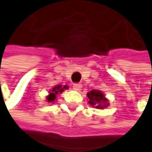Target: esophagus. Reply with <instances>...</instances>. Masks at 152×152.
I'll list each match as a JSON object with an SVG mask.
<instances>
[{
  "instance_id": "34e87169",
  "label": "esophagus",
  "mask_w": 152,
  "mask_h": 152,
  "mask_svg": "<svg viewBox=\"0 0 152 152\" xmlns=\"http://www.w3.org/2000/svg\"><path fill=\"white\" fill-rule=\"evenodd\" d=\"M82 88V85L81 84H74L73 85V89L75 91H79Z\"/></svg>"
}]
</instances>
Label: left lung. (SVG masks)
Returning <instances> with one entry per match:
<instances>
[{
    "label": "left lung",
    "instance_id": "obj_1",
    "mask_svg": "<svg viewBox=\"0 0 152 152\" xmlns=\"http://www.w3.org/2000/svg\"><path fill=\"white\" fill-rule=\"evenodd\" d=\"M88 97V103L91 106L96 109H104L106 108L109 105L108 99L104 96V94H103L99 90H92L87 93Z\"/></svg>",
    "mask_w": 152,
    "mask_h": 152
}]
</instances>
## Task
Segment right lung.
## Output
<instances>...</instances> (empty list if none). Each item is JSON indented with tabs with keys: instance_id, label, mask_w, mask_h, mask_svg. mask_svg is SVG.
I'll list each match as a JSON object with an SVG mask.
<instances>
[{
	"instance_id": "add662e5",
	"label": "right lung",
	"mask_w": 152,
	"mask_h": 152,
	"mask_svg": "<svg viewBox=\"0 0 152 152\" xmlns=\"http://www.w3.org/2000/svg\"><path fill=\"white\" fill-rule=\"evenodd\" d=\"M68 86H62L61 85L56 86L55 87H53V89L49 92V94L47 96V101L49 103H53L55 102L56 98H57V95L60 93H62L65 89H67Z\"/></svg>"
}]
</instances>
